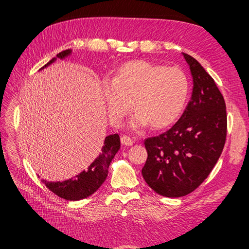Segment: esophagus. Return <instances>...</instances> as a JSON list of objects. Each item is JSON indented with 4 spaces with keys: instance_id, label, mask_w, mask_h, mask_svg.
<instances>
[{
    "instance_id": "esophagus-1",
    "label": "esophagus",
    "mask_w": 249,
    "mask_h": 249,
    "mask_svg": "<svg viewBox=\"0 0 249 249\" xmlns=\"http://www.w3.org/2000/svg\"><path fill=\"white\" fill-rule=\"evenodd\" d=\"M121 142H122V144L123 145H126V146H129V145H131L134 143V140L130 138V137H128V136H125V135H123L121 137Z\"/></svg>"
}]
</instances>
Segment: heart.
<instances>
[{
  "instance_id": "b5f03b06",
  "label": "heart",
  "mask_w": 249,
  "mask_h": 249,
  "mask_svg": "<svg viewBox=\"0 0 249 249\" xmlns=\"http://www.w3.org/2000/svg\"><path fill=\"white\" fill-rule=\"evenodd\" d=\"M189 91V79L182 70L143 60L124 63L112 81L103 83L110 123L118 127L135 106L138 111L130 122L134 129L149 124L161 129L176 123L186 107Z\"/></svg>"
}]
</instances>
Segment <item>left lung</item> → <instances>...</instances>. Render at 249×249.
I'll return each mask as SVG.
<instances>
[{
	"label": "left lung",
	"instance_id": "left-lung-1",
	"mask_svg": "<svg viewBox=\"0 0 249 249\" xmlns=\"http://www.w3.org/2000/svg\"><path fill=\"white\" fill-rule=\"evenodd\" d=\"M182 54L193 77L190 102L170 129L144 141L147 160L142 177L155 193L169 198L190 194L209 177L227 136L223 95L197 60Z\"/></svg>",
	"mask_w": 249,
	"mask_h": 249
}]
</instances>
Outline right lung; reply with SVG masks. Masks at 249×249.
I'll list each match as a JSON object with an SVG mask.
<instances>
[{
    "label": "right lung",
    "mask_w": 249,
    "mask_h": 249,
    "mask_svg": "<svg viewBox=\"0 0 249 249\" xmlns=\"http://www.w3.org/2000/svg\"><path fill=\"white\" fill-rule=\"evenodd\" d=\"M72 50L67 49L60 52L55 57L51 59L45 66L40 68L44 70L47 66L54 63L56 59L64 60L67 56L71 54ZM121 147L120 136L118 134L109 135L105 138L104 146L102 147V152L95 158V160L88 167L87 170L81 171L77 176L71 178L65 179L63 182H48L44 181L45 185L48 187L52 193H54L59 197L70 200L78 201L86 199L93 195L96 190L102 186L105 179L108 176V168L110 162L112 161L113 157Z\"/></svg>",
    "instance_id": "obj_1"
}]
</instances>
